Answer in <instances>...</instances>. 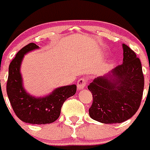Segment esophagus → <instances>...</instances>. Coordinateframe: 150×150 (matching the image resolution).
I'll use <instances>...</instances> for the list:
<instances>
[{"label":"esophagus","mask_w":150,"mask_h":150,"mask_svg":"<svg viewBox=\"0 0 150 150\" xmlns=\"http://www.w3.org/2000/svg\"><path fill=\"white\" fill-rule=\"evenodd\" d=\"M87 84V81H86V78L81 77L79 80L77 81V88L78 90H82V88H84L85 86Z\"/></svg>","instance_id":"obj_1"}]
</instances>
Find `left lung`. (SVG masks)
Masks as SVG:
<instances>
[{
    "label": "left lung",
    "instance_id": "1",
    "mask_svg": "<svg viewBox=\"0 0 150 150\" xmlns=\"http://www.w3.org/2000/svg\"><path fill=\"white\" fill-rule=\"evenodd\" d=\"M123 64L88 86L93 97L89 115L100 123H123L141 105L144 87L141 61L129 47L123 44Z\"/></svg>",
    "mask_w": 150,
    "mask_h": 150
}]
</instances>
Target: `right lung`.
Instances as JSON below:
<instances>
[{
  "label": "right lung",
  "mask_w": 150,
  "mask_h": 150,
  "mask_svg": "<svg viewBox=\"0 0 150 150\" xmlns=\"http://www.w3.org/2000/svg\"><path fill=\"white\" fill-rule=\"evenodd\" d=\"M38 48L35 43H30L18 52L9 64L6 83L8 98L16 116L30 124H47L57 120L64 101L76 91V85L57 88L42 97H35L26 91L20 72L21 64L26 53Z\"/></svg>",
  "instance_id": "1"
}]
</instances>
